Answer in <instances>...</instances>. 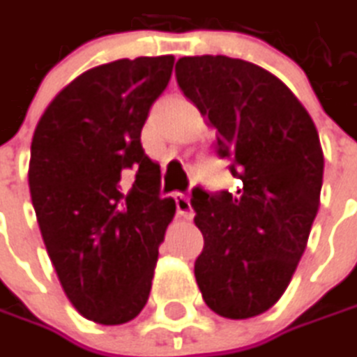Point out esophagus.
<instances>
[{"instance_id": "1", "label": "esophagus", "mask_w": 357, "mask_h": 357, "mask_svg": "<svg viewBox=\"0 0 357 357\" xmlns=\"http://www.w3.org/2000/svg\"><path fill=\"white\" fill-rule=\"evenodd\" d=\"M174 203H176V213L183 217V219H191L192 217V207H191V201H189V197L187 195H183V192H176L174 195Z\"/></svg>"}]
</instances>
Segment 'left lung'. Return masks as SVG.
I'll list each match as a JSON object with an SVG mask.
<instances>
[{"mask_svg": "<svg viewBox=\"0 0 357 357\" xmlns=\"http://www.w3.org/2000/svg\"><path fill=\"white\" fill-rule=\"evenodd\" d=\"M176 83L209 126L217 154L231 158L236 192L192 189L203 252L195 278L217 315L250 319L287 291L307 248L323 185L313 119L266 68L229 56H183Z\"/></svg>", "mask_w": 357, "mask_h": 357, "instance_id": "obj_1", "label": "left lung"}]
</instances>
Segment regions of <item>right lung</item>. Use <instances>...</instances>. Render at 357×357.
<instances>
[{
    "label": "right lung",
    "instance_id": "right-lung-1",
    "mask_svg": "<svg viewBox=\"0 0 357 357\" xmlns=\"http://www.w3.org/2000/svg\"><path fill=\"white\" fill-rule=\"evenodd\" d=\"M174 56L119 59L70 81L40 117L28 185L40 234L73 307L89 321L138 317L174 217L142 148Z\"/></svg>",
    "mask_w": 357,
    "mask_h": 357
}]
</instances>
